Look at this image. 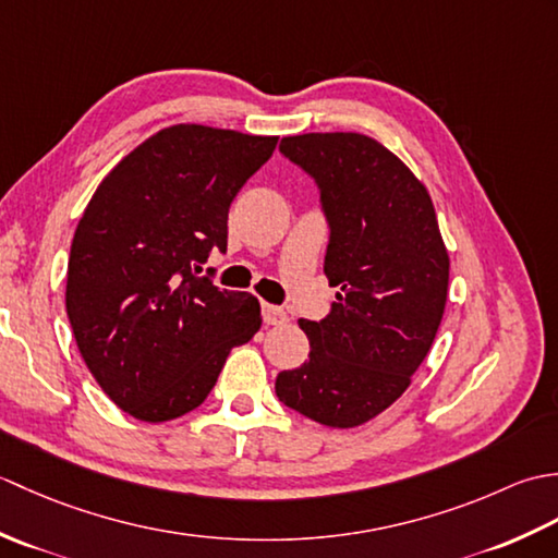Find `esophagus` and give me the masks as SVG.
<instances>
[{"label":"esophagus","mask_w":558,"mask_h":558,"mask_svg":"<svg viewBox=\"0 0 558 558\" xmlns=\"http://www.w3.org/2000/svg\"><path fill=\"white\" fill-rule=\"evenodd\" d=\"M264 322L268 326H286L290 322V316L286 310H282V306L264 302Z\"/></svg>","instance_id":"obj_1"}]
</instances>
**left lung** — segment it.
Returning <instances> with one entry per match:
<instances>
[{"label":"left lung","mask_w":558,"mask_h":558,"mask_svg":"<svg viewBox=\"0 0 558 558\" xmlns=\"http://www.w3.org/2000/svg\"><path fill=\"white\" fill-rule=\"evenodd\" d=\"M280 153L314 177L336 292L322 322L300 318L310 360L280 372L276 393L333 429L374 420L405 393L436 338L448 298V252L426 186L378 141L302 134Z\"/></svg>","instance_id":"8db88e82"}]
</instances>
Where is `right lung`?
I'll return each instance as SVG.
<instances>
[{"label": "right lung", "mask_w": 558, "mask_h": 558, "mask_svg": "<svg viewBox=\"0 0 558 558\" xmlns=\"http://www.w3.org/2000/svg\"><path fill=\"white\" fill-rule=\"evenodd\" d=\"M278 136L174 124L114 165L76 225L66 314L83 362L117 408L168 422L198 408L234 345L260 328L248 292L194 276L228 248L234 196Z\"/></svg>", "instance_id": "1"}]
</instances>
